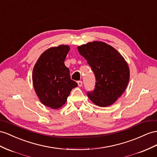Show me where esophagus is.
I'll return each mask as SVG.
<instances>
[{"mask_svg": "<svg viewBox=\"0 0 157 157\" xmlns=\"http://www.w3.org/2000/svg\"><path fill=\"white\" fill-rule=\"evenodd\" d=\"M82 83H83V82H82V81H78V86H79V87H81V86H82Z\"/></svg>", "mask_w": 157, "mask_h": 157, "instance_id": "obj_1", "label": "esophagus"}]
</instances>
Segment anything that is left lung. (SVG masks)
<instances>
[{"label":"left lung","instance_id":"obj_1","mask_svg":"<svg viewBox=\"0 0 157 157\" xmlns=\"http://www.w3.org/2000/svg\"><path fill=\"white\" fill-rule=\"evenodd\" d=\"M78 50L95 76L94 90L87 92L88 98L99 107L112 105L128 85L130 71L127 63L117 50L103 42H88Z\"/></svg>","mask_w":157,"mask_h":157}]
</instances>
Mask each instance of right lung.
I'll list each match as a JSON object with an SVG mask.
<instances>
[{
  "label": "right lung",
  "mask_w": 157,
  "mask_h": 157,
  "mask_svg": "<svg viewBox=\"0 0 157 157\" xmlns=\"http://www.w3.org/2000/svg\"><path fill=\"white\" fill-rule=\"evenodd\" d=\"M70 49L67 45L49 48L40 56L33 69L36 94L42 104L54 109L63 105L71 90L78 86L64 64Z\"/></svg>",
  "instance_id": "1"
}]
</instances>
